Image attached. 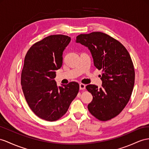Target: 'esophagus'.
<instances>
[{
  "mask_svg": "<svg viewBox=\"0 0 149 149\" xmlns=\"http://www.w3.org/2000/svg\"><path fill=\"white\" fill-rule=\"evenodd\" d=\"M80 90H84L86 89V85L84 84H79Z\"/></svg>",
  "mask_w": 149,
  "mask_h": 149,
  "instance_id": "obj_1",
  "label": "esophagus"
}]
</instances>
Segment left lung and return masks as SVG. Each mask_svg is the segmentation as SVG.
Masks as SVG:
<instances>
[{"label": "left lung", "instance_id": "1", "mask_svg": "<svg viewBox=\"0 0 149 149\" xmlns=\"http://www.w3.org/2000/svg\"><path fill=\"white\" fill-rule=\"evenodd\" d=\"M76 43L89 48L94 66L102 70L101 88L93 84L86 86L93 96L87 108L99 120H111L125 108L132 93L135 70L130 55L120 42L101 32L81 34Z\"/></svg>", "mask_w": 149, "mask_h": 149}]
</instances>
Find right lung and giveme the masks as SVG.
<instances>
[{
    "mask_svg": "<svg viewBox=\"0 0 149 149\" xmlns=\"http://www.w3.org/2000/svg\"><path fill=\"white\" fill-rule=\"evenodd\" d=\"M70 40L66 35H50L32 45L25 56L22 89L29 108L43 120H59L79 93L78 83L58 87L54 80L56 70L62 65L63 52Z\"/></svg>",
    "mask_w": 149,
    "mask_h": 149,
    "instance_id": "1",
    "label": "right lung"
}]
</instances>
